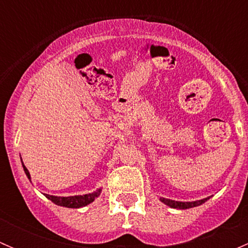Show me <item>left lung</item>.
Here are the masks:
<instances>
[{"mask_svg":"<svg viewBox=\"0 0 248 248\" xmlns=\"http://www.w3.org/2000/svg\"><path fill=\"white\" fill-rule=\"evenodd\" d=\"M209 198H205L202 199V201H196V202H175V201H170V199H166V198H161V202H164L166 205L168 206L174 207V209H180V210H184V209H189V207H194V206H198V205H202V202H205Z\"/></svg>","mask_w":248,"mask_h":248,"instance_id":"obj_1","label":"left lung"}]
</instances>
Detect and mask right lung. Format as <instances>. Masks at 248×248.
<instances>
[{
    "instance_id": "add662e5",
    "label": "right lung",
    "mask_w": 248,
    "mask_h": 248,
    "mask_svg": "<svg viewBox=\"0 0 248 248\" xmlns=\"http://www.w3.org/2000/svg\"><path fill=\"white\" fill-rule=\"evenodd\" d=\"M24 167L25 174L27 175L29 179L30 177V172L27 170L26 167L22 164ZM101 194V189H97L96 192H92V193L89 194H84V196H73V197H55V196H49V194H46V197L47 199H50L54 204L60 205V206H64V207H72V209H78V207H82L89 205L90 202H92L97 197Z\"/></svg>"
}]
</instances>
